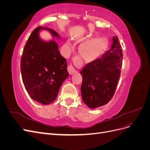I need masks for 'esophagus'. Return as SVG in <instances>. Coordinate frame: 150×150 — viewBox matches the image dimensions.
Wrapping results in <instances>:
<instances>
[{
	"mask_svg": "<svg viewBox=\"0 0 150 150\" xmlns=\"http://www.w3.org/2000/svg\"><path fill=\"white\" fill-rule=\"evenodd\" d=\"M67 70H68V72H69V73L71 75V74H74V73H76V72H77V71L74 69V67L72 66L71 64L68 66V67H67Z\"/></svg>",
	"mask_w": 150,
	"mask_h": 150,
	"instance_id": "34e87169",
	"label": "esophagus"
}]
</instances>
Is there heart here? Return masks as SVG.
<instances>
[{
    "mask_svg": "<svg viewBox=\"0 0 150 150\" xmlns=\"http://www.w3.org/2000/svg\"><path fill=\"white\" fill-rule=\"evenodd\" d=\"M67 44L71 46L68 41ZM108 39L105 37L98 38L97 35L91 36L84 39L79 49L80 55L87 62H94L98 60L106 52L109 47Z\"/></svg>",
    "mask_w": 150,
    "mask_h": 150,
    "instance_id": "b5f03b06",
    "label": "heart"
}]
</instances>
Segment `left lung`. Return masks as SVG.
Returning a JSON list of instances; mask_svg holds the SVG:
<instances>
[{
  "instance_id": "obj_1",
  "label": "left lung",
  "mask_w": 150,
  "mask_h": 150,
  "mask_svg": "<svg viewBox=\"0 0 150 150\" xmlns=\"http://www.w3.org/2000/svg\"><path fill=\"white\" fill-rule=\"evenodd\" d=\"M110 50L101 58L86 64L80 71L83 102L94 109L105 105L113 97L121 74L122 53L118 38H112Z\"/></svg>"
}]
</instances>
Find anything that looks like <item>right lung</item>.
<instances>
[{
    "instance_id": "right-lung-1",
    "label": "right lung",
    "mask_w": 150,
    "mask_h": 150,
    "mask_svg": "<svg viewBox=\"0 0 150 150\" xmlns=\"http://www.w3.org/2000/svg\"><path fill=\"white\" fill-rule=\"evenodd\" d=\"M47 30L54 39L45 42L39 32ZM60 38L55 30L38 27L30 35L22 52L21 61L22 78L30 98L44 105L51 104L61 86L69 76L66 59L59 51L54 38Z\"/></svg>"
}]
</instances>
